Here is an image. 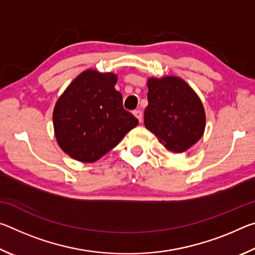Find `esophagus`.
I'll return each mask as SVG.
<instances>
[{
    "mask_svg": "<svg viewBox=\"0 0 255 255\" xmlns=\"http://www.w3.org/2000/svg\"><path fill=\"white\" fill-rule=\"evenodd\" d=\"M132 114L138 120H139V122H141V118H143V114H141L140 110H135L132 112Z\"/></svg>",
    "mask_w": 255,
    "mask_h": 255,
    "instance_id": "esophagus-1",
    "label": "esophagus"
}]
</instances>
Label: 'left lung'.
I'll use <instances>...</instances> for the list:
<instances>
[{"instance_id":"obj_1","label":"left lung","mask_w":255,"mask_h":255,"mask_svg":"<svg viewBox=\"0 0 255 255\" xmlns=\"http://www.w3.org/2000/svg\"><path fill=\"white\" fill-rule=\"evenodd\" d=\"M145 127L167 152L183 153L204 135L205 109L197 93L176 76L150 77Z\"/></svg>"}]
</instances>
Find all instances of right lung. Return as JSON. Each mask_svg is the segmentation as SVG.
<instances>
[{
	"mask_svg": "<svg viewBox=\"0 0 255 255\" xmlns=\"http://www.w3.org/2000/svg\"><path fill=\"white\" fill-rule=\"evenodd\" d=\"M117 75L86 70L67 86L53 114L55 136L64 152L80 162H96L116 147L137 118L123 107Z\"/></svg>",
	"mask_w": 255,
	"mask_h": 255,
	"instance_id": "right-lung-1",
	"label": "right lung"
}]
</instances>
